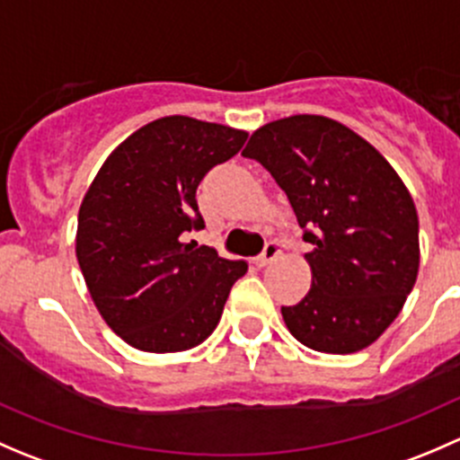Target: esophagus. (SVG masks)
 <instances>
[{
  "mask_svg": "<svg viewBox=\"0 0 460 460\" xmlns=\"http://www.w3.org/2000/svg\"><path fill=\"white\" fill-rule=\"evenodd\" d=\"M280 253H282V244L276 243V240H271V243H267L264 252L256 258V264L258 267H267V264L273 262V260L280 256Z\"/></svg>",
  "mask_w": 460,
  "mask_h": 460,
  "instance_id": "obj_1",
  "label": "esophagus"
}]
</instances>
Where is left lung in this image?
I'll use <instances>...</instances> for the list:
<instances>
[{"instance_id":"obj_1","label":"left lung","mask_w":460,"mask_h":460,"mask_svg":"<svg viewBox=\"0 0 460 460\" xmlns=\"http://www.w3.org/2000/svg\"><path fill=\"white\" fill-rule=\"evenodd\" d=\"M287 193L312 267V289L282 307L309 349L354 354L401 314L419 276V213L387 160L323 115H291L258 128L243 151Z\"/></svg>"}]
</instances>
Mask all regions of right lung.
<instances>
[{
	"mask_svg": "<svg viewBox=\"0 0 460 460\" xmlns=\"http://www.w3.org/2000/svg\"><path fill=\"white\" fill-rule=\"evenodd\" d=\"M247 133L169 115L119 144L88 187L75 253L97 312L131 347L153 354L200 345L217 327L244 260L184 243L204 229L196 191Z\"/></svg>",
	"mask_w": 460,
	"mask_h": 460,
	"instance_id": "obj_1",
	"label": "right lung"
}]
</instances>
